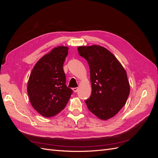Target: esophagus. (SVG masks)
<instances>
[{
	"mask_svg": "<svg viewBox=\"0 0 158 158\" xmlns=\"http://www.w3.org/2000/svg\"><path fill=\"white\" fill-rule=\"evenodd\" d=\"M78 88H74L73 89V91H74V92H78Z\"/></svg>",
	"mask_w": 158,
	"mask_h": 158,
	"instance_id": "34e87169",
	"label": "esophagus"
}]
</instances>
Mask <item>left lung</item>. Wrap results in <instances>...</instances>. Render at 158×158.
<instances>
[{"mask_svg": "<svg viewBox=\"0 0 158 158\" xmlns=\"http://www.w3.org/2000/svg\"><path fill=\"white\" fill-rule=\"evenodd\" d=\"M78 51L90 70L92 95L85 101L88 109L102 120L112 118L125 106L130 94L125 69L103 47L80 46Z\"/></svg>", "mask_w": 158, "mask_h": 158, "instance_id": "8db88e82", "label": "left lung"}]
</instances>
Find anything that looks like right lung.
Instances as JSON below:
<instances>
[{"label":"right lung","instance_id":"1","mask_svg":"<svg viewBox=\"0 0 158 158\" xmlns=\"http://www.w3.org/2000/svg\"><path fill=\"white\" fill-rule=\"evenodd\" d=\"M67 47L52 49L37 61L27 83V94L32 107L45 117L55 116L63 110L73 93L66 85L63 64Z\"/></svg>","mask_w":158,"mask_h":158}]
</instances>
